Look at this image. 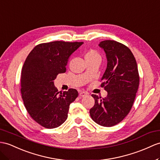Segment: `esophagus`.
Listing matches in <instances>:
<instances>
[{
    "label": "esophagus",
    "mask_w": 160,
    "mask_h": 160,
    "mask_svg": "<svg viewBox=\"0 0 160 160\" xmlns=\"http://www.w3.org/2000/svg\"><path fill=\"white\" fill-rule=\"evenodd\" d=\"M88 92L81 91V92H79V97H81V98H83V97H85L86 96H88Z\"/></svg>",
    "instance_id": "1"
}]
</instances>
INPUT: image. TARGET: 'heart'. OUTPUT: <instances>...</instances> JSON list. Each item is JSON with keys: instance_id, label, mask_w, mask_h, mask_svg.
Returning <instances> with one entry per match:
<instances>
[{"instance_id": "heart-1", "label": "heart", "mask_w": 160, "mask_h": 160, "mask_svg": "<svg viewBox=\"0 0 160 160\" xmlns=\"http://www.w3.org/2000/svg\"><path fill=\"white\" fill-rule=\"evenodd\" d=\"M85 60H100V53L95 49H89L85 55Z\"/></svg>"}]
</instances>
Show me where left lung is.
<instances>
[{
  "mask_svg": "<svg viewBox=\"0 0 160 160\" xmlns=\"http://www.w3.org/2000/svg\"><path fill=\"white\" fill-rule=\"evenodd\" d=\"M99 46L107 58V67L100 86L108 94L105 98L92 95L95 104L89 114L96 123L111 127L122 122L130 112L138 91L140 77L135 58L127 46L111 40L101 41Z\"/></svg>",
  "mask_w": 160,
  "mask_h": 160,
  "instance_id": "obj_1",
  "label": "left lung"
}]
</instances>
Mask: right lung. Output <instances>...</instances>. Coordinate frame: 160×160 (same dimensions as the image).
<instances>
[{"instance_id":"add662e5","label":"right lung","mask_w":160,"mask_h":160,"mask_svg":"<svg viewBox=\"0 0 160 160\" xmlns=\"http://www.w3.org/2000/svg\"><path fill=\"white\" fill-rule=\"evenodd\" d=\"M83 42L53 41L35 46L22 69L21 94L27 111L48 129L59 127L68 118L70 104L77 98L75 89L58 92L55 80L67 71L70 56Z\"/></svg>"}]
</instances>
